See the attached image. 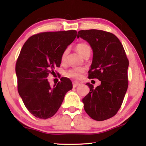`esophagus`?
<instances>
[{
	"label": "esophagus",
	"instance_id": "esophagus-1",
	"mask_svg": "<svg viewBox=\"0 0 146 146\" xmlns=\"http://www.w3.org/2000/svg\"><path fill=\"white\" fill-rule=\"evenodd\" d=\"M80 85V83H79L78 82H77V81H75V82H73V88H76V86H78Z\"/></svg>",
	"mask_w": 146,
	"mask_h": 146
}]
</instances>
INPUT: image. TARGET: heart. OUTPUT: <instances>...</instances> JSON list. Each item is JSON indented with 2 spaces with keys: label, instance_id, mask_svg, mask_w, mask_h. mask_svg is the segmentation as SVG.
<instances>
[{
  "label": "heart",
  "instance_id": "b5f03b06",
  "mask_svg": "<svg viewBox=\"0 0 146 146\" xmlns=\"http://www.w3.org/2000/svg\"><path fill=\"white\" fill-rule=\"evenodd\" d=\"M76 51H78V53L80 54L81 56H84L87 53H91V48L90 46L87 44L85 43H81L78 44L76 47ZM68 50L66 49V50L63 53L62 55V61H64L66 58V56L68 55ZM85 69L84 68H75L73 69H71L69 71H68L66 73V75L68 76V77L70 78H73L76 79H78L81 77L82 73L84 72Z\"/></svg>",
  "mask_w": 146,
  "mask_h": 146
}]
</instances>
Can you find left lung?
I'll list each match as a JSON object with an SVG mask.
<instances>
[{
    "instance_id": "obj_1",
    "label": "left lung",
    "mask_w": 146,
    "mask_h": 146,
    "mask_svg": "<svg viewBox=\"0 0 146 146\" xmlns=\"http://www.w3.org/2000/svg\"><path fill=\"white\" fill-rule=\"evenodd\" d=\"M77 37L87 41L93 50L88 78L101 81L95 88L86 84L90 91L82 99L84 110L94 120H107L117 114L124 98L128 87L129 60L119 39L110 32L80 30Z\"/></svg>"
}]
</instances>
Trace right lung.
<instances>
[{"label":"right lung","mask_w":146,"mask_h":146,"mask_svg":"<svg viewBox=\"0 0 146 146\" xmlns=\"http://www.w3.org/2000/svg\"><path fill=\"white\" fill-rule=\"evenodd\" d=\"M76 33L75 30L44 32L31 36L23 46L15 67L18 91L26 108L36 118L53 117L66 93L72 90L70 79L61 78L51 88L47 77L60 66L62 55Z\"/></svg>","instance_id":"add662e5"}]
</instances>
